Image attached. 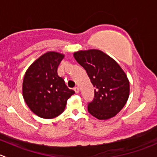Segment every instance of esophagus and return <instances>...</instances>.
Segmentation results:
<instances>
[{
    "mask_svg": "<svg viewBox=\"0 0 157 157\" xmlns=\"http://www.w3.org/2000/svg\"><path fill=\"white\" fill-rule=\"evenodd\" d=\"M74 91H75L76 94H78L79 92H80V89H79L78 86H76V87H74Z\"/></svg>",
    "mask_w": 157,
    "mask_h": 157,
    "instance_id": "34e87169",
    "label": "esophagus"
}]
</instances>
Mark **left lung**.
Instances as JSON below:
<instances>
[{
	"label": "left lung",
	"mask_w": 157,
	"mask_h": 157,
	"mask_svg": "<svg viewBox=\"0 0 157 157\" xmlns=\"http://www.w3.org/2000/svg\"><path fill=\"white\" fill-rule=\"evenodd\" d=\"M77 62L86 70L94 86V98L88 112L98 120L115 117L125 106L130 95V82L116 60L97 49L74 53Z\"/></svg>",
	"instance_id": "obj_1"
}]
</instances>
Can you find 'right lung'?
I'll use <instances>...</instances> for the list:
<instances>
[{
	"mask_svg": "<svg viewBox=\"0 0 157 157\" xmlns=\"http://www.w3.org/2000/svg\"><path fill=\"white\" fill-rule=\"evenodd\" d=\"M64 54L49 51L38 57L27 70L23 80V97L38 117L52 119L63 112L67 100L75 94L57 74Z\"/></svg>",
	"mask_w": 157,
	"mask_h": 157,
	"instance_id": "1",
	"label": "right lung"
}]
</instances>
